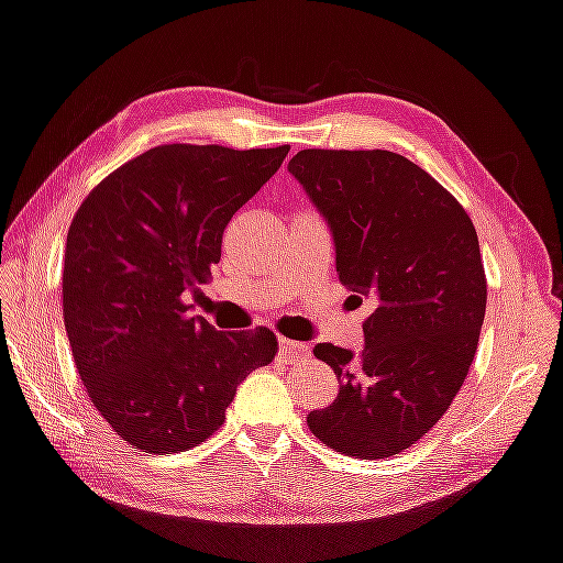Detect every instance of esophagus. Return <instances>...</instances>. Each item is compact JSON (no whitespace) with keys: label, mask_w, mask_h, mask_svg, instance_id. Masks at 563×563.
Wrapping results in <instances>:
<instances>
[{"label":"esophagus","mask_w":563,"mask_h":563,"mask_svg":"<svg viewBox=\"0 0 563 563\" xmlns=\"http://www.w3.org/2000/svg\"><path fill=\"white\" fill-rule=\"evenodd\" d=\"M309 356V346L291 342L287 336H279V358L282 362H301V358Z\"/></svg>","instance_id":"esophagus-1"}]
</instances>
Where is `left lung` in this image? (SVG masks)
<instances>
[{"mask_svg":"<svg viewBox=\"0 0 563 563\" xmlns=\"http://www.w3.org/2000/svg\"><path fill=\"white\" fill-rule=\"evenodd\" d=\"M289 172L327 219L339 282L374 307L362 354L314 346L339 394L307 423L346 456L389 459L444 417L474 362L486 311L476 229L401 154L301 150Z\"/></svg>","mask_w":563,"mask_h":563,"instance_id":"8db88e82","label":"left lung"}]
</instances>
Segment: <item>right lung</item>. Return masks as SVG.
Segmentation results:
<instances>
[{"instance_id":"1","label":"right lung","mask_w":563,"mask_h":563,"mask_svg":"<svg viewBox=\"0 0 563 563\" xmlns=\"http://www.w3.org/2000/svg\"><path fill=\"white\" fill-rule=\"evenodd\" d=\"M287 154L162 144L101 179L74 214L64 327L91 404L134 449L201 444L246 374L274 358V331H217L181 297L209 279L229 219Z\"/></svg>"}]
</instances>
